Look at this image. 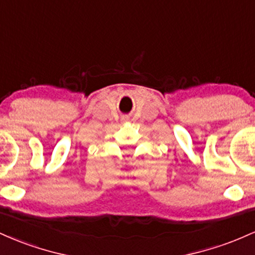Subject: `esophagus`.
Here are the masks:
<instances>
[{"label": "esophagus", "mask_w": 255, "mask_h": 255, "mask_svg": "<svg viewBox=\"0 0 255 255\" xmlns=\"http://www.w3.org/2000/svg\"><path fill=\"white\" fill-rule=\"evenodd\" d=\"M122 122H125V124H126V122H128V119L124 118V119H122Z\"/></svg>", "instance_id": "34e87169"}]
</instances>
